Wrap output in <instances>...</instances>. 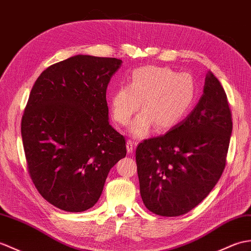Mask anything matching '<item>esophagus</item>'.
Returning <instances> with one entry per match:
<instances>
[{"label":"esophagus","mask_w":251,"mask_h":251,"mask_svg":"<svg viewBox=\"0 0 251 251\" xmlns=\"http://www.w3.org/2000/svg\"><path fill=\"white\" fill-rule=\"evenodd\" d=\"M126 148H127V153L128 154H132L133 149H135V143H133L131 140H127Z\"/></svg>","instance_id":"esophagus-1"}]
</instances>
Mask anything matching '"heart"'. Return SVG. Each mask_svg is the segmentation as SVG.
Instances as JSON below:
<instances>
[{"instance_id": "heart-1", "label": "heart", "mask_w": 251, "mask_h": 251, "mask_svg": "<svg viewBox=\"0 0 251 251\" xmlns=\"http://www.w3.org/2000/svg\"><path fill=\"white\" fill-rule=\"evenodd\" d=\"M196 98V83L187 73L168 67L143 66L131 74L129 85L116 89L111 97L113 119L126 125L141 110L129 127L130 135L143 138L154 125L159 130L176 126L187 114Z\"/></svg>"}]
</instances>
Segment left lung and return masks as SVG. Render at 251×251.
Returning <instances> with one entry per match:
<instances>
[{
    "mask_svg": "<svg viewBox=\"0 0 251 251\" xmlns=\"http://www.w3.org/2000/svg\"><path fill=\"white\" fill-rule=\"evenodd\" d=\"M231 133L226 92L208 72L199 102L186 119L136 150L140 194L149 211L180 216L204 200L223 174Z\"/></svg>",
    "mask_w": 251,
    "mask_h": 251,
    "instance_id": "obj_1",
    "label": "left lung"
}]
</instances>
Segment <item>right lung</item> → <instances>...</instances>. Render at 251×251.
I'll return each instance as SVG.
<instances>
[{"mask_svg":"<svg viewBox=\"0 0 251 251\" xmlns=\"http://www.w3.org/2000/svg\"><path fill=\"white\" fill-rule=\"evenodd\" d=\"M122 63L78 54L47 68L32 87L21 122L28 172L43 198L63 211L94 206L109 171L126 156L106 99Z\"/></svg>","mask_w":251,"mask_h":251,"instance_id":"right-lung-1","label":"right lung"}]
</instances>
